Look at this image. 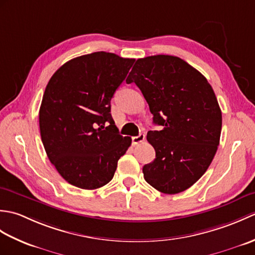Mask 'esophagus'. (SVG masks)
I'll return each instance as SVG.
<instances>
[{
	"mask_svg": "<svg viewBox=\"0 0 255 255\" xmlns=\"http://www.w3.org/2000/svg\"><path fill=\"white\" fill-rule=\"evenodd\" d=\"M144 138H145V136H144V133H139L138 136H134V137H132V144H139V143H141L142 141H144Z\"/></svg>",
	"mask_w": 255,
	"mask_h": 255,
	"instance_id": "34e87169",
	"label": "esophagus"
}]
</instances>
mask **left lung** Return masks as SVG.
<instances>
[{"label": "left lung", "instance_id": "obj_1", "mask_svg": "<svg viewBox=\"0 0 255 255\" xmlns=\"http://www.w3.org/2000/svg\"><path fill=\"white\" fill-rule=\"evenodd\" d=\"M142 92L153 124L147 140L155 159L143 177L164 194L184 192L196 183L218 149L221 111L207 79L183 59L156 55L138 59L126 80Z\"/></svg>", "mask_w": 255, "mask_h": 255}]
</instances>
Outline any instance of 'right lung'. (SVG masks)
Here are the masks:
<instances>
[{
    "label": "right lung",
    "instance_id": "obj_1",
    "mask_svg": "<svg viewBox=\"0 0 255 255\" xmlns=\"http://www.w3.org/2000/svg\"><path fill=\"white\" fill-rule=\"evenodd\" d=\"M134 59L99 51L66 62L48 82L39 110L41 141L64 180L83 189L106 185L131 144L119 134L111 100Z\"/></svg>",
    "mask_w": 255,
    "mask_h": 255
}]
</instances>
